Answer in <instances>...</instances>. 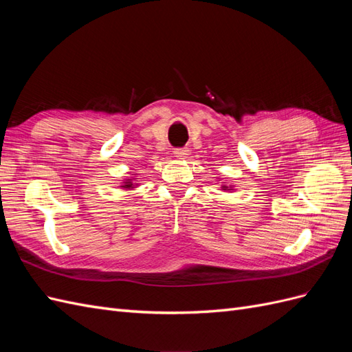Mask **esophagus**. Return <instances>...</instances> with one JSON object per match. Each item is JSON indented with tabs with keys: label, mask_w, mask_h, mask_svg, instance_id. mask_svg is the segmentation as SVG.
Wrapping results in <instances>:
<instances>
[{
	"label": "esophagus",
	"mask_w": 352,
	"mask_h": 352,
	"mask_svg": "<svg viewBox=\"0 0 352 352\" xmlns=\"http://www.w3.org/2000/svg\"><path fill=\"white\" fill-rule=\"evenodd\" d=\"M173 154H175V157L177 160H184L188 155V150H186V148H176V150L173 151Z\"/></svg>",
	"instance_id": "1"
}]
</instances>
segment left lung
I'll return each mask as SVG.
<instances>
[{
  "mask_svg": "<svg viewBox=\"0 0 352 352\" xmlns=\"http://www.w3.org/2000/svg\"><path fill=\"white\" fill-rule=\"evenodd\" d=\"M232 188H233L232 185H230V186H226V185H221V189H223V190H232Z\"/></svg>",
  "mask_w": 352,
  "mask_h": 352,
  "instance_id": "1",
  "label": "left lung"
}]
</instances>
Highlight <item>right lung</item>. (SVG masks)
Wrapping results in <instances>:
<instances>
[{
  "instance_id": "1",
  "label": "right lung",
  "mask_w": 352,
  "mask_h": 352,
  "mask_svg": "<svg viewBox=\"0 0 352 352\" xmlns=\"http://www.w3.org/2000/svg\"><path fill=\"white\" fill-rule=\"evenodd\" d=\"M140 185H138V182L135 180V176L133 177H127V179H124L123 182H122V185H120V188L122 189H126V190H133L135 188H138Z\"/></svg>"
}]
</instances>
